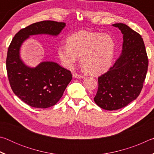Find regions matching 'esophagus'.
Wrapping results in <instances>:
<instances>
[{"mask_svg": "<svg viewBox=\"0 0 154 154\" xmlns=\"http://www.w3.org/2000/svg\"><path fill=\"white\" fill-rule=\"evenodd\" d=\"M72 76H73L74 78H77V79H82V78L83 77V75L78 74L77 72H73V73H72Z\"/></svg>", "mask_w": 154, "mask_h": 154, "instance_id": "esophagus-1", "label": "esophagus"}]
</instances>
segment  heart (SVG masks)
<instances>
[{
    "instance_id": "obj_1",
    "label": "heart",
    "mask_w": 154,
    "mask_h": 154,
    "mask_svg": "<svg viewBox=\"0 0 154 154\" xmlns=\"http://www.w3.org/2000/svg\"><path fill=\"white\" fill-rule=\"evenodd\" d=\"M116 45L108 35L82 30L69 36L66 45L58 48L59 58L65 66H73L79 57L85 71L98 74L109 68L113 58Z\"/></svg>"
}]
</instances>
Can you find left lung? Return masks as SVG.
Returning a JSON list of instances; mask_svg holds the SVG:
<instances>
[{
	"mask_svg": "<svg viewBox=\"0 0 154 154\" xmlns=\"http://www.w3.org/2000/svg\"><path fill=\"white\" fill-rule=\"evenodd\" d=\"M113 26L123 34L122 52L113 66L98 78V91L94 98L98 106L108 111L123 108L139 96L148 69L141 36L126 24Z\"/></svg>",
	"mask_w": 154,
	"mask_h": 154,
	"instance_id": "obj_1",
	"label": "left lung"
}]
</instances>
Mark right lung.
Instances as JSON below:
<instances>
[{
  "label": "right lung",
  "mask_w": 154,
  "mask_h": 154,
  "mask_svg": "<svg viewBox=\"0 0 154 154\" xmlns=\"http://www.w3.org/2000/svg\"><path fill=\"white\" fill-rule=\"evenodd\" d=\"M64 22L46 20L21 29L14 36L7 51L6 67L13 92L23 102L35 108L55 105L72 79V74L54 62H43L35 68L25 65L20 56L22 43L30 35H58Z\"/></svg>",
  "instance_id": "add662e5"
}]
</instances>
